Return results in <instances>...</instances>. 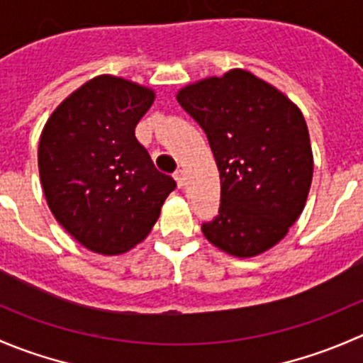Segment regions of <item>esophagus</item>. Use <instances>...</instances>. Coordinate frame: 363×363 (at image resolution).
<instances>
[{
    "label": "esophagus",
    "instance_id": "34e87169",
    "mask_svg": "<svg viewBox=\"0 0 363 363\" xmlns=\"http://www.w3.org/2000/svg\"><path fill=\"white\" fill-rule=\"evenodd\" d=\"M174 177H175V181H177L179 188H182V186H184V181H186L184 170H177V172H175V174H174Z\"/></svg>",
    "mask_w": 363,
    "mask_h": 363
}]
</instances>
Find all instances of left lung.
Listing matches in <instances>:
<instances>
[{
    "mask_svg": "<svg viewBox=\"0 0 363 363\" xmlns=\"http://www.w3.org/2000/svg\"><path fill=\"white\" fill-rule=\"evenodd\" d=\"M177 101L202 126L221 179L205 239L250 258L276 246L298 219L313 181L306 119L281 91L246 69L182 87Z\"/></svg>",
    "mask_w": 363,
    "mask_h": 363,
    "instance_id": "obj_1",
    "label": "left lung"
}]
</instances>
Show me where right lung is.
Wrapping results in <instances>:
<instances>
[{
    "label": "right lung",
    "instance_id": "obj_1",
    "mask_svg": "<svg viewBox=\"0 0 363 363\" xmlns=\"http://www.w3.org/2000/svg\"><path fill=\"white\" fill-rule=\"evenodd\" d=\"M155 91L94 77L52 112L38 145L50 212L84 247L121 255L147 237L175 181L135 137Z\"/></svg>",
    "mask_w": 363,
    "mask_h": 363
}]
</instances>
